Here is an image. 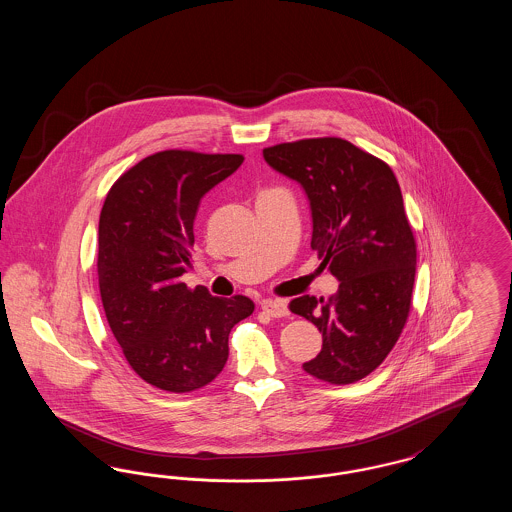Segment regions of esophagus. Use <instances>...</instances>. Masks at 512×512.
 Here are the masks:
<instances>
[{
	"label": "esophagus",
	"instance_id": "1",
	"mask_svg": "<svg viewBox=\"0 0 512 512\" xmlns=\"http://www.w3.org/2000/svg\"><path fill=\"white\" fill-rule=\"evenodd\" d=\"M261 307H263V311H265L267 315H270V317L282 318L290 315V311H288V307H286V303H284V301L265 299V301L261 303Z\"/></svg>",
	"mask_w": 512,
	"mask_h": 512
}]
</instances>
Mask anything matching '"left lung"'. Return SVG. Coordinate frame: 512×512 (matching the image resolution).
<instances>
[{
  "label": "left lung",
  "mask_w": 512,
  "mask_h": 512,
  "mask_svg": "<svg viewBox=\"0 0 512 512\" xmlns=\"http://www.w3.org/2000/svg\"><path fill=\"white\" fill-rule=\"evenodd\" d=\"M268 165L301 184L311 247L338 278L330 299L301 295L290 311L322 332L305 372L353 384L388 357L411 311L416 244L390 167L341 138H313L263 149Z\"/></svg>",
  "instance_id": "left-lung-1"
}]
</instances>
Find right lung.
<instances>
[{
    "instance_id": "add662e5",
    "label": "right lung",
    "mask_w": 512,
    "mask_h": 512,
    "mask_svg": "<svg viewBox=\"0 0 512 512\" xmlns=\"http://www.w3.org/2000/svg\"><path fill=\"white\" fill-rule=\"evenodd\" d=\"M242 155L153 153L124 172L99 215L98 278L105 317L132 370L159 390L213 382L230 330L255 309L245 295L213 297L180 276L192 267L201 197L240 169Z\"/></svg>"
}]
</instances>
